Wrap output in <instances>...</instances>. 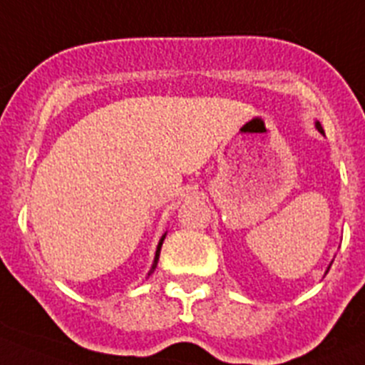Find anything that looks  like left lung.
Instances as JSON below:
<instances>
[{"label": "left lung", "mask_w": 365, "mask_h": 365, "mask_svg": "<svg viewBox=\"0 0 365 365\" xmlns=\"http://www.w3.org/2000/svg\"><path fill=\"white\" fill-rule=\"evenodd\" d=\"M315 127H317L319 130H321V133H324V130H322V127H321V123H319V121H317V125H315Z\"/></svg>", "instance_id": "8db88e82"}]
</instances>
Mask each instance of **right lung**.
Wrapping results in <instances>:
<instances>
[{
  "label": "right lung",
  "instance_id": "obj_1",
  "mask_svg": "<svg viewBox=\"0 0 365 365\" xmlns=\"http://www.w3.org/2000/svg\"><path fill=\"white\" fill-rule=\"evenodd\" d=\"M163 240H165V237L161 238V242H159V245H158V251H155V258H154V265H152V270H154V269H155V265H158V259H159V252H161ZM152 270H150V272H152Z\"/></svg>",
  "mask_w": 365,
  "mask_h": 365
}]
</instances>
